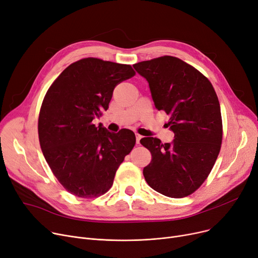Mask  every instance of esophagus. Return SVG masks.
I'll use <instances>...</instances> for the list:
<instances>
[{
	"label": "esophagus",
	"instance_id": "esophagus-1",
	"mask_svg": "<svg viewBox=\"0 0 258 258\" xmlns=\"http://www.w3.org/2000/svg\"><path fill=\"white\" fill-rule=\"evenodd\" d=\"M141 138H142L141 135H139V134H136V142H137V144H139V143H140V140H141Z\"/></svg>",
	"mask_w": 258,
	"mask_h": 258
}]
</instances>
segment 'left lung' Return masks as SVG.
<instances>
[{
	"label": "left lung",
	"instance_id": "1",
	"mask_svg": "<svg viewBox=\"0 0 258 258\" xmlns=\"http://www.w3.org/2000/svg\"><path fill=\"white\" fill-rule=\"evenodd\" d=\"M150 85L158 111L168 116L172 143L145 137L152 154L145 181L159 194L180 199L205 182L221 151L223 122L219 98L206 76L182 59L164 55L133 64Z\"/></svg>",
	"mask_w": 258,
	"mask_h": 258
}]
</instances>
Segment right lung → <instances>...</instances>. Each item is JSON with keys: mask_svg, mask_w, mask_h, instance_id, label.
Segmentation results:
<instances>
[{"mask_svg": "<svg viewBox=\"0 0 258 258\" xmlns=\"http://www.w3.org/2000/svg\"><path fill=\"white\" fill-rule=\"evenodd\" d=\"M136 72L131 64L88 57L60 73L48 89L38 116V139L53 174L68 192L93 199L113 185L136 137L93 124L108 108L113 91Z\"/></svg>", "mask_w": 258, "mask_h": 258, "instance_id": "add662e5", "label": "right lung"}]
</instances>
